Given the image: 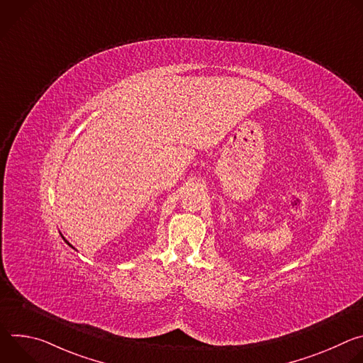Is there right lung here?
I'll return each mask as SVG.
<instances>
[{"instance_id":"obj_1","label":"right lung","mask_w":363,"mask_h":363,"mask_svg":"<svg viewBox=\"0 0 363 363\" xmlns=\"http://www.w3.org/2000/svg\"><path fill=\"white\" fill-rule=\"evenodd\" d=\"M62 237H63V235H62ZM63 240H65V241H66V242H67V244H69V245H70V247H72V248H74V247H73V245H72V244H70V242H69V241H67V240H66V238H65V237H63Z\"/></svg>"}]
</instances>
